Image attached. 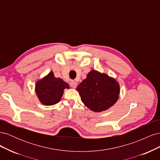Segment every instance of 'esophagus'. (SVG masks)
<instances>
[{
  "label": "esophagus",
  "instance_id": "esophagus-1",
  "mask_svg": "<svg viewBox=\"0 0 160 160\" xmlns=\"http://www.w3.org/2000/svg\"><path fill=\"white\" fill-rule=\"evenodd\" d=\"M70 85H71V88H76V87L77 85V83L74 81H71L70 82Z\"/></svg>",
  "mask_w": 160,
  "mask_h": 160
}]
</instances>
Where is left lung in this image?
<instances>
[{
    "mask_svg": "<svg viewBox=\"0 0 160 160\" xmlns=\"http://www.w3.org/2000/svg\"><path fill=\"white\" fill-rule=\"evenodd\" d=\"M77 90L87 107L95 112H100L108 109L117 101L119 85L107 75L91 71Z\"/></svg>",
    "mask_w": 160,
    "mask_h": 160,
    "instance_id": "8db88e82",
    "label": "left lung"
}]
</instances>
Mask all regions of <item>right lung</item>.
I'll list each match as a JSON object with an SVG mask.
<instances>
[{"label": "right lung", "mask_w": 160, "mask_h": 160, "mask_svg": "<svg viewBox=\"0 0 160 160\" xmlns=\"http://www.w3.org/2000/svg\"><path fill=\"white\" fill-rule=\"evenodd\" d=\"M65 88L69 85L60 78H55L52 72L36 84V93L40 101L45 105H52L61 100Z\"/></svg>", "instance_id": "obj_1"}]
</instances>
